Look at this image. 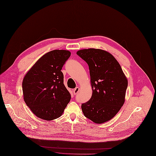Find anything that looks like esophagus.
<instances>
[{"label":"esophagus","instance_id":"1","mask_svg":"<svg viewBox=\"0 0 156 156\" xmlns=\"http://www.w3.org/2000/svg\"><path fill=\"white\" fill-rule=\"evenodd\" d=\"M79 90H80V89H79V87H76L75 89H73V93L74 94H77L78 93V92L79 91Z\"/></svg>","mask_w":156,"mask_h":156}]
</instances>
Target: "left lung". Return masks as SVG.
Masks as SVG:
<instances>
[{
	"mask_svg": "<svg viewBox=\"0 0 156 156\" xmlns=\"http://www.w3.org/2000/svg\"><path fill=\"white\" fill-rule=\"evenodd\" d=\"M77 55L87 63L93 93L81 105L86 117L96 124L112 119L125 101L128 79L112 55L100 49L79 50Z\"/></svg>",
	"mask_w": 156,
	"mask_h": 156,
	"instance_id": "obj_1",
	"label": "left lung"
}]
</instances>
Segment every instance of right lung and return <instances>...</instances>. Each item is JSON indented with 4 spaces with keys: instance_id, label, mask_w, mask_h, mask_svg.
<instances>
[{
    "instance_id": "right-lung-1",
    "label": "right lung",
    "mask_w": 156,
    "mask_h": 156,
    "mask_svg": "<svg viewBox=\"0 0 156 156\" xmlns=\"http://www.w3.org/2000/svg\"><path fill=\"white\" fill-rule=\"evenodd\" d=\"M70 55L67 50L49 51L36 62L23 78L24 101L42 119L52 121L60 117L70 100L61 71Z\"/></svg>"
}]
</instances>
